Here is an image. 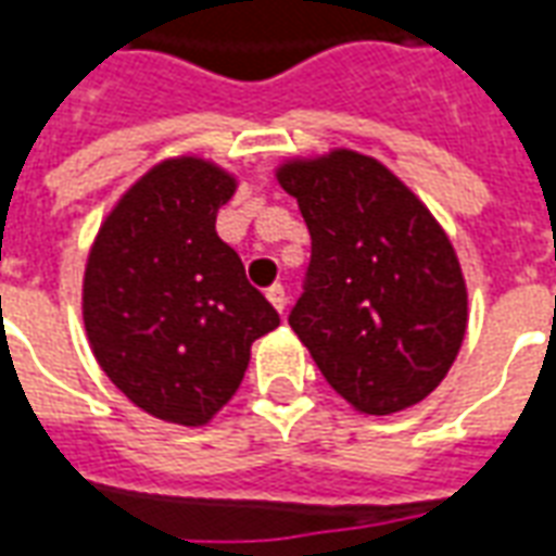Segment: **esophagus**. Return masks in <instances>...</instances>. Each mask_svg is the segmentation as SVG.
<instances>
[{
  "label": "esophagus",
  "mask_w": 556,
  "mask_h": 556,
  "mask_svg": "<svg viewBox=\"0 0 556 556\" xmlns=\"http://www.w3.org/2000/svg\"><path fill=\"white\" fill-rule=\"evenodd\" d=\"M267 301L274 303V309H277V313H286L289 294H286V289H282V286H270V289H267Z\"/></svg>",
  "instance_id": "esophagus-1"
}]
</instances>
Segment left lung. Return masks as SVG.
Instances as JSON below:
<instances>
[{"mask_svg": "<svg viewBox=\"0 0 556 556\" xmlns=\"http://www.w3.org/2000/svg\"><path fill=\"white\" fill-rule=\"evenodd\" d=\"M279 184L313 235L291 330L363 414L417 405L465 339L467 291L450 238L393 172L354 151L289 163Z\"/></svg>", "mask_w": 556, "mask_h": 556, "instance_id": "obj_1", "label": "left lung"}]
</instances>
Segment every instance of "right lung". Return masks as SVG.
<instances>
[{
    "mask_svg": "<svg viewBox=\"0 0 556 556\" xmlns=\"http://www.w3.org/2000/svg\"><path fill=\"white\" fill-rule=\"evenodd\" d=\"M235 178L205 160H166L115 205L91 247L83 318L91 351L151 417L202 426L241 387L250 345L279 313L219 241Z\"/></svg>",
    "mask_w": 556,
    "mask_h": 556,
    "instance_id": "obj_1",
    "label": "right lung"
}]
</instances>
